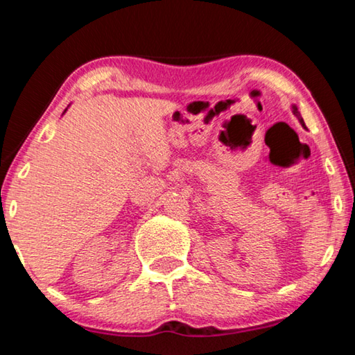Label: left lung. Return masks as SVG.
Returning a JSON list of instances; mask_svg holds the SVG:
<instances>
[{
	"mask_svg": "<svg viewBox=\"0 0 355 355\" xmlns=\"http://www.w3.org/2000/svg\"><path fill=\"white\" fill-rule=\"evenodd\" d=\"M291 110H293V114H294V116H296L297 119H299V122H300V125H302V127L305 128V123H304V119L302 117H300V112L297 111V106L296 105H293L291 106Z\"/></svg>",
	"mask_w": 355,
	"mask_h": 355,
	"instance_id": "8db88e82",
	"label": "left lung"
}]
</instances>
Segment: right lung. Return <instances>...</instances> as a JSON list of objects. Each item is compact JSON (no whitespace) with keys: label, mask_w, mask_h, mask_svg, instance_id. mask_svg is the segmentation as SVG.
Instances as JSON below:
<instances>
[{"label":"right lung","mask_w":355,"mask_h":355,"mask_svg":"<svg viewBox=\"0 0 355 355\" xmlns=\"http://www.w3.org/2000/svg\"><path fill=\"white\" fill-rule=\"evenodd\" d=\"M65 111H67V110H65ZM65 111H64V112H65Z\"/></svg>","instance_id":"add662e5"}]
</instances>
